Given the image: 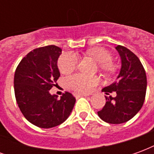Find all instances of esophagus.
I'll list each match as a JSON object with an SVG mask.
<instances>
[{
	"label": "esophagus",
	"instance_id": "1",
	"mask_svg": "<svg viewBox=\"0 0 154 154\" xmlns=\"http://www.w3.org/2000/svg\"><path fill=\"white\" fill-rule=\"evenodd\" d=\"M74 96L76 97H88L89 95L87 94H81V93H74Z\"/></svg>",
	"mask_w": 154,
	"mask_h": 154
}]
</instances>
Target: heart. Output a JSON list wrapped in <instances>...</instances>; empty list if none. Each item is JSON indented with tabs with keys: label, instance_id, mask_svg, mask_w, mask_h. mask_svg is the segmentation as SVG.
<instances>
[{
	"label": "heart",
	"instance_id": "1",
	"mask_svg": "<svg viewBox=\"0 0 154 154\" xmlns=\"http://www.w3.org/2000/svg\"><path fill=\"white\" fill-rule=\"evenodd\" d=\"M87 56L99 63L100 71L105 74H113L116 70L115 63L112 62V55L109 51L100 47L90 48L86 52ZM78 58L74 54L65 53L62 54L57 62V66L62 73L69 74L72 72L77 67ZM97 77H90L77 73L70 76L67 79L68 87L72 90L79 92H87L91 87L98 83Z\"/></svg>",
	"mask_w": 154,
	"mask_h": 154
}]
</instances>
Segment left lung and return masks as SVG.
<instances>
[{
    "label": "left lung",
    "instance_id": "left-lung-1",
    "mask_svg": "<svg viewBox=\"0 0 154 154\" xmlns=\"http://www.w3.org/2000/svg\"><path fill=\"white\" fill-rule=\"evenodd\" d=\"M116 49L121 58V68L117 80L103 91L116 97H106V105L97 114L109 124H122L132 119L142 108L147 89L145 70L139 57L127 48L118 45Z\"/></svg>",
    "mask_w": 154,
    "mask_h": 154
}]
</instances>
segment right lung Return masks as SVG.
Instances as JSON below:
<instances>
[{
    "mask_svg": "<svg viewBox=\"0 0 154 154\" xmlns=\"http://www.w3.org/2000/svg\"><path fill=\"white\" fill-rule=\"evenodd\" d=\"M62 49L55 45L35 48L19 63L14 77L16 102L25 119L34 125L48 129L63 123L76 102L66 91L60 98L49 90L60 77L57 59Z\"/></svg>",
    "mask_w": 154,
    "mask_h": 154,
    "instance_id": "right-lung-1",
    "label": "right lung"
}]
</instances>
